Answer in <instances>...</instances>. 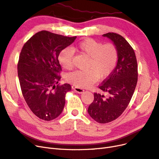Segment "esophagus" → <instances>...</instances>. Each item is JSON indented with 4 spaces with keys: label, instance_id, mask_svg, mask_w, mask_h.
Wrapping results in <instances>:
<instances>
[{
    "label": "esophagus",
    "instance_id": "obj_1",
    "mask_svg": "<svg viewBox=\"0 0 159 159\" xmlns=\"http://www.w3.org/2000/svg\"><path fill=\"white\" fill-rule=\"evenodd\" d=\"M73 89L75 91L78 93H83L84 92V90L82 89L81 88H79V87H73Z\"/></svg>",
    "mask_w": 159,
    "mask_h": 159
}]
</instances>
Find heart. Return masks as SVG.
I'll return each mask as SVG.
<instances>
[{"label": "heart", "instance_id": "heart-1", "mask_svg": "<svg viewBox=\"0 0 159 159\" xmlns=\"http://www.w3.org/2000/svg\"><path fill=\"white\" fill-rule=\"evenodd\" d=\"M74 49L90 58L87 71L77 70L67 75V80L79 88H87L98 79L105 80L110 76L116 67L118 51L112 43L104 44L95 39H88L81 41ZM74 51L71 48H65L59 53L58 62L65 69L73 66Z\"/></svg>", "mask_w": 159, "mask_h": 159}]
</instances>
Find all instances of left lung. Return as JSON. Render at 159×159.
Wrapping results in <instances>:
<instances>
[{
  "mask_svg": "<svg viewBox=\"0 0 159 159\" xmlns=\"http://www.w3.org/2000/svg\"><path fill=\"white\" fill-rule=\"evenodd\" d=\"M111 40L118 51L116 68L98 87L107 96L94 93V100L89 106V116L101 124L111 122L118 118L127 108L138 82V63L133 48L119 34L102 35Z\"/></svg>",
  "mask_w": 159,
  "mask_h": 159,
  "instance_id": "left-lung-1",
  "label": "left lung"
}]
</instances>
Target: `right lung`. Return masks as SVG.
<instances>
[{
    "label": "right lung",
    "mask_w": 159,
    "mask_h": 159,
    "mask_svg": "<svg viewBox=\"0 0 159 159\" xmlns=\"http://www.w3.org/2000/svg\"><path fill=\"white\" fill-rule=\"evenodd\" d=\"M77 37H65L47 31L33 35L24 45L18 64L21 92L30 110L46 121L55 119L65 105L70 84L57 85L62 70L58 57Z\"/></svg>",
    "instance_id": "add662e5"
}]
</instances>
